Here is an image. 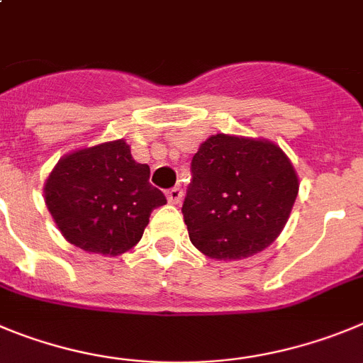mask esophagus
<instances>
[{"instance_id":"esophagus-1","label":"esophagus","mask_w":363,"mask_h":363,"mask_svg":"<svg viewBox=\"0 0 363 363\" xmlns=\"http://www.w3.org/2000/svg\"><path fill=\"white\" fill-rule=\"evenodd\" d=\"M182 189L181 188H172L166 191V199H168L169 204H181L182 201Z\"/></svg>"}]
</instances>
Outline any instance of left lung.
<instances>
[{"instance_id": "left-lung-1", "label": "left lung", "mask_w": 363, "mask_h": 363, "mask_svg": "<svg viewBox=\"0 0 363 363\" xmlns=\"http://www.w3.org/2000/svg\"><path fill=\"white\" fill-rule=\"evenodd\" d=\"M182 215L189 240L215 260L253 257L275 242L298 195V175L279 145L217 133L191 159Z\"/></svg>"}]
</instances>
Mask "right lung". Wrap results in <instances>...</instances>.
I'll list each match as a JSON object with an SVG mask.
<instances>
[{
    "label": "right lung",
    "instance_id": "add662e5",
    "mask_svg": "<svg viewBox=\"0 0 363 363\" xmlns=\"http://www.w3.org/2000/svg\"><path fill=\"white\" fill-rule=\"evenodd\" d=\"M148 179L150 166L133 161L125 139L101 143L60 159L45 181V204L68 242L117 257L141 240L150 213L166 204Z\"/></svg>",
    "mask_w": 363,
    "mask_h": 363
}]
</instances>
